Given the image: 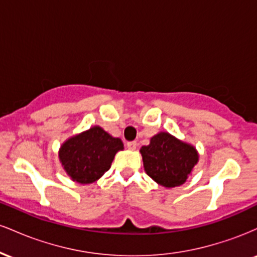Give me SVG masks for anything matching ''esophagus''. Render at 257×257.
Listing matches in <instances>:
<instances>
[{"mask_svg": "<svg viewBox=\"0 0 257 257\" xmlns=\"http://www.w3.org/2000/svg\"><path fill=\"white\" fill-rule=\"evenodd\" d=\"M137 146H138V144L135 143V141H129V143H126V147H128V150H135L137 149Z\"/></svg>", "mask_w": 257, "mask_h": 257, "instance_id": "obj_1", "label": "esophagus"}]
</instances>
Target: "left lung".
<instances>
[{
  "label": "left lung",
  "mask_w": 257,
  "mask_h": 257,
  "mask_svg": "<svg viewBox=\"0 0 257 257\" xmlns=\"http://www.w3.org/2000/svg\"><path fill=\"white\" fill-rule=\"evenodd\" d=\"M140 153L147 175L166 188L184 185L199 161L196 147L168 132L153 135Z\"/></svg>",
  "instance_id": "1"
}]
</instances>
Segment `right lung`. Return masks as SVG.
<instances>
[{"instance_id": "add662e5", "label": "right lung", "mask_w": 257, "mask_h": 257, "mask_svg": "<svg viewBox=\"0 0 257 257\" xmlns=\"http://www.w3.org/2000/svg\"><path fill=\"white\" fill-rule=\"evenodd\" d=\"M123 149L119 138L94 125L64 141L59 149V161L72 181L88 185L110 169L116 153Z\"/></svg>"}]
</instances>
